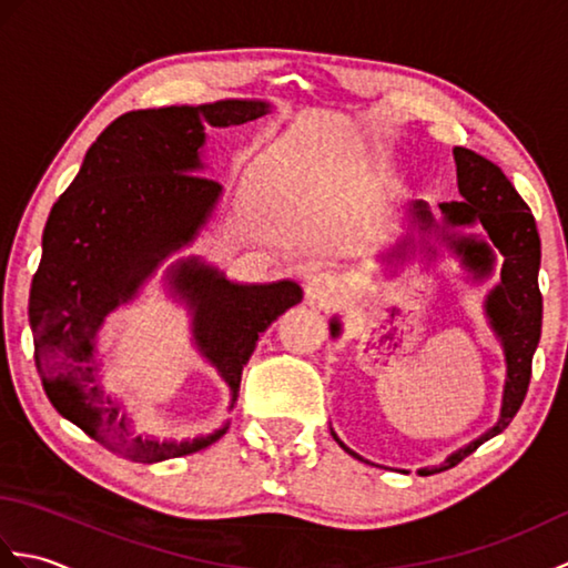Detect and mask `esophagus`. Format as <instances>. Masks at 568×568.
<instances>
[{"mask_svg":"<svg viewBox=\"0 0 568 568\" xmlns=\"http://www.w3.org/2000/svg\"><path fill=\"white\" fill-rule=\"evenodd\" d=\"M339 297V281L332 273H315L307 281V300L317 305H334Z\"/></svg>","mask_w":568,"mask_h":568,"instance_id":"obj_1","label":"esophagus"}]
</instances>
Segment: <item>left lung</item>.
Listing matches in <instances>:
<instances>
[{"label":"left lung","instance_id":"8db88e82","mask_svg":"<svg viewBox=\"0 0 568 568\" xmlns=\"http://www.w3.org/2000/svg\"><path fill=\"white\" fill-rule=\"evenodd\" d=\"M454 161L458 192H462L464 202L439 204L444 224L470 226L478 222L486 229V234L494 246L490 247L488 241L476 236L446 239H452V248L462 256L464 265L474 273L476 281H480V277H486L493 271V263H496V253H493V248H498L503 253L500 283L493 287L486 297V315L490 320L493 332L498 334V339L503 344L505 364H508V378H505L503 407L496 427L480 434L478 439L466 444L464 449L454 452L444 464L419 468V476H432L456 466L458 462H464L468 454H474L480 444L496 437V434H500L510 425L527 395V385L529 378H532V356L541 334V293L537 283L541 244L532 212H529L525 200L517 195V190L496 163H490L484 155L462 146L454 149ZM409 216H413V224H417L422 232L437 226L425 200H415L409 204ZM405 246L407 241H403L397 248ZM397 248L393 251V256ZM329 329L332 336H339V320L334 317L329 322ZM332 437L346 454H352L358 462H364V458L348 449L334 432Z\"/></svg>","mask_w":568,"mask_h":568}]
</instances>
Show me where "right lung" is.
I'll return each instance as SVG.
<instances>
[{
	"instance_id": "obj_1",
	"label": "right lung",
	"mask_w": 568,
	"mask_h": 568,
	"mask_svg": "<svg viewBox=\"0 0 568 568\" xmlns=\"http://www.w3.org/2000/svg\"><path fill=\"white\" fill-rule=\"evenodd\" d=\"M268 110L256 100H220L126 112L92 143L48 214L29 295L36 368L60 415L131 462L155 464L207 449L229 425L185 442L143 437L102 390L94 336L155 265L207 224L222 185L195 175L204 168V126H239ZM168 283L192 310V339L220 371L234 407L258 336L303 300V291L293 281L239 285L200 258L171 265Z\"/></svg>"
}]
</instances>
